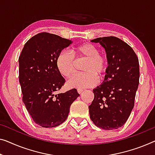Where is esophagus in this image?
<instances>
[{"label": "esophagus", "mask_w": 155, "mask_h": 155, "mask_svg": "<svg viewBox=\"0 0 155 155\" xmlns=\"http://www.w3.org/2000/svg\"><path fill=\"white\" fill-rule=\"evenodd\" d=\"M83 91H84V90H83L82 88H78V89H77V92H78L79 94L81 93V92H83Z\"/></svg>", "instance_id": "esophagus-1"}]
</instances>
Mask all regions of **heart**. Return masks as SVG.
<instances>
[{"label": "heart", "instance_id": "heart-1", "mask_svg": "<svg viewBox=\"0 0 155 155\" xmlns=\"http://www.w3.org/2000/svg\"><path fill=\"white\" fill-rule=\"evenodd\" d=\"M77 58L68 51H63L57 59V67L64 77L70 78L77 70V62L85 61L82 66L84 73L77 74L68 81L71 87L84 88L92 87L98 83V78H104L108 71L107 59L100 55V51L89 43L78 46L75 48Z\"/></svg>", "mask_w": 155, "mask_h": 155}]
</instances>
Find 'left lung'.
Instances as JSON below:
<instances>
[{"label": "left lung", "mask_w": 155, "mask_h": 155, "mask_svg": "<svg viewBox=\"0 0 155 155\" xmlns=\"http://www.w3.org/2000/svg\"><path fill=\"white\" fill-rule=\"evenodd\" d=\"M107 53L108 71L102 84L93 90L90 117L97 127L112 130L123 125L134 106L139 84V63L130 46L116 37L92 40Z\"/></svg>", "instance_id": "8db88e82"}]
</instances>
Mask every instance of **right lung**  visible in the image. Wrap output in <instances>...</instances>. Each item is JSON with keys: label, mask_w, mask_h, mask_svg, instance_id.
I'll return each instance as SVG.
<instances>
[{"label": "right lung", "mask_w": 155, "mask_h": 155, "mask_svg": "<svg viewBox=\"0 0 155 155\" xmlns=\"http://www.w3.org/2000/svg\"><path fill=\"white\" fill-rule=\"evenodd\" d=\"M71 43L56 35L41 33L25 44L18 58L23 101L33 121L42 127L63 123L80 95L75 88L55 93L65 82L58 69V57Z\"/></svg>", "instance_id": "right-lung-1"}]
</instances>
